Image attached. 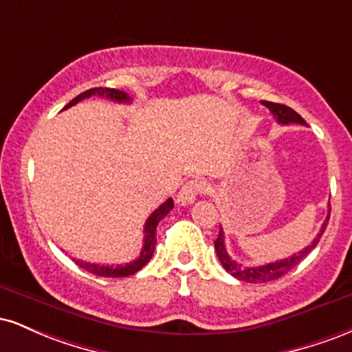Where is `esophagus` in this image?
I'll use <instances>...</instances> for the list:
<instances>
[{"instance_id":"34e87169","label":"esophagus","mask_w":352,"mask_h":352,"mask_svg":"<svg viewBox=\"0 0 352 352\" xmlns=\"http://www.w3.org/2000/svg\"><path fill=\"white\" fill-rule=\"evenodd\" d=\"M204 187H205L204 180H200V179L188 180L187 184L182 187L179 195H177V204H179V205H192L193 201H195L197 195L201 193Z\"/></svg>"}]
</instances>
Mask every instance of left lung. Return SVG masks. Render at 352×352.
I'll use <instances>...</instances> for the list:
<instances>
[{
    "instance_id": "obj_1",
    "label": "left lung",
    "mask_w": 352,
    "mask_h": 352,
    "mask_svg": "<svg viewBox=\"0 0 352 352\" xmlns=\"http://www.w3.org/2000/svg\"><path fill=\"white\" fill-rule=\"evenodd\" d=\"M263 106H266L272 111V114L274 116V119L278 120V122L286 125V124H301L305 125V119L298 114V112H294L292 107L285 106V104H276V102H268V100H263ZM329 210H328V217H326L324 223L321 225V230H319L318 236L314 238L313 241H311V245L306 246L305 250H301V252L292 254V256L285 258V260H278L274 261V263H268V265H263V266H243L241 263H236L235 260H232L230 258V254L227 253V248H225V235H223V230L220 228V233H218V238L215 240V252H217V256L218 260H220L221 266H223L227 272L232 274V276H235L236 280H241V281H246V283H268V281H273V280H278V278H281L283 274H286L288 272H292V270L296 266L302 258L308 256V253L311 250L314 248L319 243V240H321L322 233H324L326 227H328V221H329V213H331V205H328Z\"/></svg>"
}]
</instances>
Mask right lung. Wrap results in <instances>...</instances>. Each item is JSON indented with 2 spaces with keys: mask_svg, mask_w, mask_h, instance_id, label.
Here are the masks:
<instances>
[{
  "mask_svg": "<svg viewBox=\"0 0 352 352\" xmlns=\"http://www.w3.org/2000/svg\"><path fill=\"white\" fill-rule=\"evenodd\" d=\"M91 96H100V98H107L111 100H116V102H131V98H129L125 92L119 91V89L92 87V89H89V91L82 92V94H79L78 98L72 99L64 109L74 106V104H78L79 100L91 98ZM172 208H173V200L168 199V200H165L164 204L160 205V207L147 218V221H145V225H144V246H142V252H140L137 260L131 261V263H125V265H96V263H87V261H82V260H76V265L80 266L82 270H86V272H89V273L96 274V276L124 278V276H131V274L137 273L139 270H142L144 266L148 263V261H151L153 250H155V243H157V238H155L157 225H159V221L162 220V218L167 215Z\"/></svg>",
  "mask_w": 352,
  "mask_h": 352,
  "instance_id": "obj_1",
  "label": "right lung"
}]
</instances>
